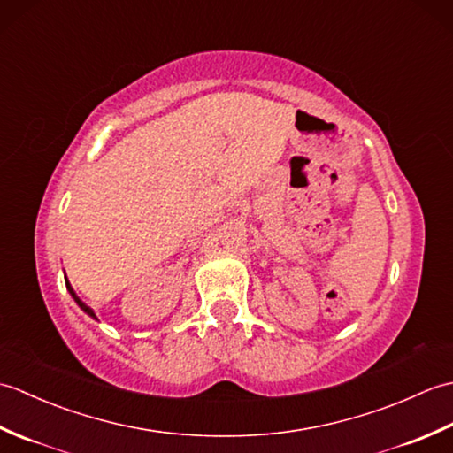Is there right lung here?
I'll use <instances>...</instances> for the list:
<instances>
[{
    "label": "right lung",
    "instance_id": "1",
    "mask_svg": "<svg viewBox=\"0 0 453 453\" xmlns=\"http://www.w3.org/2000/svg\"><path fill=\"white\" fill-rule=\"evenodd\" d=\"M64 280H65V288H67V292H70V296L73 297V302L80 305V310H81V311H85V313H88L89 317H93V319H95V321H97V315H95V311L91 310V307H89L88 303H83V302L80 300V296H78V294H75V290H73V288H72L70 280H67V276H64Z\"/></svg>",
    "mask_w": 453,
    "mask_h": 453
}]
</instances>
